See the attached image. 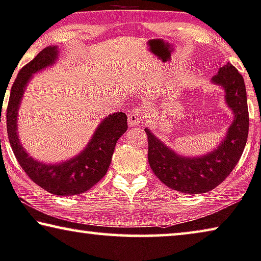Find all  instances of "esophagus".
<instances>
[{
	"mask_svg": "<svg viewBox=\"0 0 261 261\" xmlns=\"http://www.w3.org/2000/svg\"><path fill=\"white\" fill-rule=\"evenodd\" d=\"M144 118V112L142 109H134L130 112L129 115V119H127V124H129V126H136V125H139V124L142 123V120Z\"/></svg>",
	"mask_w": 261,
	"mask_h": 261,
	"instance_id": "34e87169",
	"label": "esophagus"
}]
</instances>
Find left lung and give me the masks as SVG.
I'll list each match as a JSON object with an SVG mask.
<instances>
[{
    "mask_svg": "<svg viewBox=\"0 0 261 261\" xmlns=\"http://www.w3.org/2000/svg\"><path fill=\"white\" fill-rule=\"evenodd\" d=\"M211 82L223 89L225 103L233 112L226 136L211 152L199 157L179 154L145 127L147 159L153 173L170 189L182 193H206L215 189L232 172L246 145L248 109L243 76L231 63H226Z\"/></svg>",
    "mask_w": 261,
    "mask_h": 261,
    "instance_id": "8db88e82",
    "label": "left lung"
}]
</instances>
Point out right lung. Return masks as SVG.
Returning a JSON list of instances; mask_svg holds the SVG:
<instances>
[{
    "instance_id": "right-lung-1",
    "label": "right lung",
    "mask_w": 261,
    "mask_h": 261,
    "mask_svg": "<svg viewBox=\"0 0 261 261\" xmlns=\"http://www.w3.org/2000/svg\"><path fill=\"white\" fill-rule=\"evenodd\" d=\"M60 49L46 46L19 70L11 87L7 108V131L15 157L38 186L56 196H75L90 190L106 176L110 166L116 143L127 130V117L123 112L107 116L98 124L87 146L75 157L61 163H43L31 157L19 142L17 117L23 95L34 73L56 63Z\"/></svg>"
}]
</instances>
